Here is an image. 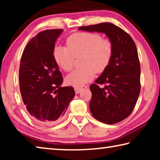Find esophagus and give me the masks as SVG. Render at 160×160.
I'll list each match as a JSON object with an SVG mask.
<instances>
[{"label":"esophagus","mask_w":160,"mask_h":160,"mask_svg":"<svg viewBox=\"0 0 160 160\" xmlns=\"http://www.w3.org/2000/svg\"><path fill=\"white\" fill-rule=\"evenodd\" d=\"M85 88H87V86L85 85L77 86V87H75V88H74L75 91V93H76V94L80 93L81 91H82V90H84V89H85Z\"/></svg>","instance_id":"esophagus-1"}]
</instances>
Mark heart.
<instances>
[{
    "label": "heart",
    "instance_id": "b5f03b06",
    "mask_svg": "<svg viewBox=\"0 0 160 160\" xmlns=\"http://www.w3.org/2000/svg\"><path fill=\"white\" fill-rule=\"evenodd\" d=\"M67 47H58L54 50L56 63L65 71L73 68L75 57L83 56L82 68L77 69L68 75L66 82L75 87L90 82L95 72H102L107 69L113 55V44L109 39H104L100 34L80 32L70 36Z\"/></svg>",
    "mask_w": 160,
    "mask_h": 160
}]
</instances>
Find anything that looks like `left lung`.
<instances>
[{
	"instance_id": "left-lung-1",
	"label": "left lung",
	"mask_w": 160,
	"mask_h": 160,
	"mask_svg": "<svg viewBox=\"0 0 160 160\" xmlns=\"http://www.w3.org/2000/svg\"><path fill=\"white\" fill-rule=\"evenodd\" d=\"M78 30L104 34L113 44L112 60L90 87V109L97 120L114 124L131 114L140 91V66L136 46L128 34L112 23L80 27ZM97 83H105L100 88Z\"/></svg>"
}]
</instances>
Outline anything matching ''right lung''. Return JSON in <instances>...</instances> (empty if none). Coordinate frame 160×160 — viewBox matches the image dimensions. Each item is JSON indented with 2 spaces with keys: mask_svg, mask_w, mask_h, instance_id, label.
Here are the masks:
<instances>
[{
  "mask_svg": "<svg viewBox=\"0 0 160 160\" xmlns=\"http://www.w3.org/2000/svg\"><path fill=\"white\" fill-rule=\"evenodd\" d=\"M63 31L39 32L27 44L21 58L22 98L31 118L41 125L58 123L75 97L72 87H61L63 77L53 56L55 43Z\"/></svg>",
  "mask_w": 160,
  "mask_h": 160,
  "instance_id": "1",
  "label": "right lung"
}]
</instances>
